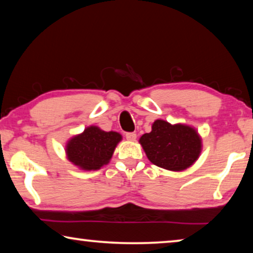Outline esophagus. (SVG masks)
Returning a JSON list of instances; mask_svg holds the SVG:
<instances>
[{"instance_id":"1","label":"esophagus","mask_w":253,"mask_h":253,"mask_svg":"<svg viewBox=\"0 0 253 253\" xmlns=\"http://www.w3.org/2000/svg\"><path fill=\"white\" fill-rule=\"evenodd\" d=\"M126 138L128 139V141H131V142H134V141H136V134L135 133H126Z\"/></svg>"}]
</instances>
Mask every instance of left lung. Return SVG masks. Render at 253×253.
<instances>
[{
  "instance_id": "1",
  "label": "left lung",
  "mask_w": 253,
  "mask_h": 253,
  "mask_svg": "<svg viewBox=\"0 0 253 253\" xmlns=\"http://www.w3.org/2000/svg\"><path fill=\"white\" fill-rule=\"evenodd\" d=\"M148 159L153 165L171 171L191 167L201 153L202 142L195 128L163 119L152 124V130L139 138Z\"/></svg>"
}]
</instances>
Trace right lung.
Returning a JSON list of instances; mask_svg holds the SVG:
<instances>
[{"instance_id": "right-lung-1", "label": "right lung", "mask_w": 253, "mask_h": 253, "mask_svg": "<svg viewBox=\"0 0 253 253\" xmlns=\"http://www.w3.org/2000/svg\"><path fill=\"white\" fill-rule=\"evenodd\" d=\"M122 138L117 131H104L96 126H89L68 141L67 158L82 170H97L110 161Z\"/></svg>"}]
</instances>
